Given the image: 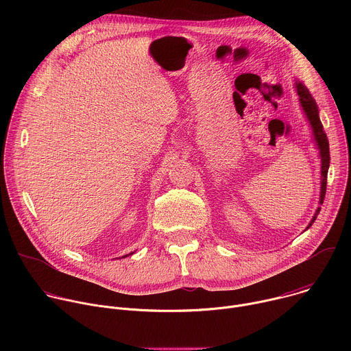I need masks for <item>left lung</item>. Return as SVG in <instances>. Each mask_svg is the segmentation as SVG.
Masks as SVG:
<instances>
[{
	"instance_id": "1",
	"label": "left lung",
	"mask_w": 351,
	"mask_h": 351,
	"mask_svg": "<svg viewBox=\"0 0 351 351\" xmlns=\"http://www.w3.org/2000/svg\"><path fill=\"white\" fill-rule=\"evenodd\" d=\"M294 87L298 95V101L300 106H302V110L310 123L313 136H314V141L317 148L319 149V157H321V193H319V204L324 203V198H325V191H326V178H328V169H329V162H330V157H329V143H328V137L326 133L324 132V126L321 123L319 119V111H318V106L315 103V99L313 98L311 93L308 91V88L295 79L294 82ZM319 207L317 208L313 219L310 221L308 226L306 228L310 229L311 225L314 223V221L317 219V215L319 214Z\"/></svg>"
}]
</instances>
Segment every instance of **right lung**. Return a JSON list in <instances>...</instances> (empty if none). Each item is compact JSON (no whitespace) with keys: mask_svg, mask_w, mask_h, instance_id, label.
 <instances>
[{"mask_svg":"<svg viewBox=\"0 0 351 351\" xmlns=\"http://www.w3.org/2000/svg\"><path fill=\"white\" fill-rule=\"evenodd\" d=\"M133 253H134V252H133ZM133 253H130V254H126V256H123V257H122V258H125V257H128V256H132V254H133Z\"/></svg>","mask_w":351,"mask_h":351,"instance_id":"right-lung-1","label":"right lung"}]
</instances>
